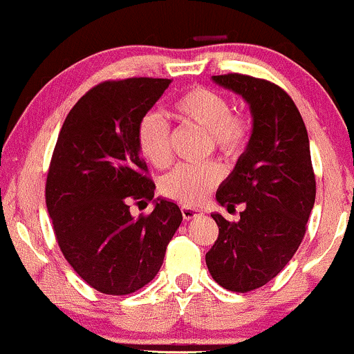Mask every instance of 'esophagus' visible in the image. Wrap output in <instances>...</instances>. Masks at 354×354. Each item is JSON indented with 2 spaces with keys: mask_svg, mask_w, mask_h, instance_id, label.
<instances>
[{
  "mask_svg": "<svg viewBox=\"0 0 354 354\" xmlns=\"http://www.w3.org/2000/svg\"><path fill=\"white\" fill-rule=\"evenodd\" d=\"M181 214H183V218L186 219V221H189V219L200 216L201 211L200 209H194V208H181Z\"/></svg>",
  "mask_w": 354,
  "mask_h": 354,
  "instance_id": "34e87169",
  "label": "esophagus"
}]
</instances>
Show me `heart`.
<instances>
[{
    "instance_id": "obj_1",
    "label": "heart",
    "mask_w": 354,
    "mask_h": 354,
    "mask_svg": "<svg viewBox=\"0 0 354 354\" xmlns=\"http://www.w3.org/2000/svg\"><path fill=\"white\" fill-rule=\"evenodd\" d=\"M169 115L181 124L194 126L208 135L213 151L226 160H236L250 141V121L234 115L231 103L221 93L196 86L186 89L169 108ZM169 124L156 113H146L138 121L136 143L140 153L154 168L171 163ZM221 180L216 165L176 166L160 181V193L180 205L194 206L205 200Z\"/></svg>"
}]
</instances>
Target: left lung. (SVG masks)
Here are the masks:
<instances>
[{
  "instance_id": "8db88e82",
  "label": "left lung",
  "mask_w": 354,
  "mask_h": 354,
  "mask_svg": "<svg viewBox=\"0 0 354 354\" xmlns=\"http://www.w3.org/2000/svg\"><path fill=\"white\" fill-rule=\"evenodd\" d=\"M250 104L253 131L245 153L216 191L228 211L245 205L238 223L213 213L219 234L206 265L219 286L246 293L265 286L301 245L315 205L306 126L295 101L271 81L253 76L211 78Z\"/></svg>"
}]
</instances>
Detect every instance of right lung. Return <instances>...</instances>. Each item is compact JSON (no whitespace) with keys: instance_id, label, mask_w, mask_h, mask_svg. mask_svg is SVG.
<instances>
[{"instance_id":"add662e5","label":"right lung","mask_w":354,"mask_h":354,"mask_svg":"<svg viewBox=\"0 0 354 354\" xmlns=\"http://www.w3.org/2000/svg\"><path fill=\"white\" fill-rule=\"evenodd\" d=\"M169 83L128 78L96 84L68 113L53 151L46 206L56 241L100 293L129 295L151 281L181 225L178 205L161 198L149 214L129 213V203L154 196L136 143L138 121Z\"/></svg>"}]
</instances>
